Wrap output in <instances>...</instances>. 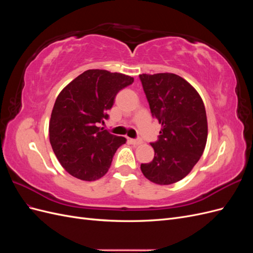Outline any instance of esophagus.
Returning <instances> with one entry per match:
<instances>
[{
	"label": "esophagus",
	"mask_w": 253,
	"mask_h": 253,
	"mask_svg": "<svg viewBox=\"0 0 253 253\" xmlns=\"http://www.w3.org/2000/svg\"><path fill=\"white\" fill-rule=\"evenodd\" d=\"M128 141L131 142L132 144H134V145H138V144H140L141 143V140H139V139H128Z\"/></svg>",
	"instance_id": "34e87169"
}]
</instances>
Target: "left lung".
<instances>
[{
  "label": "left lung",
  "mask_w": 253,
  "mask_h": 253,
  "mask_svg": "<svg viewBox=\"0 0 253 253\" xmlns=\"http://www.w3.org/2000/svg\"><path fill=\"white\" fill-rule=\"evenodd\" d=\"M139 78L152 116L162 125L159 139L151 143L154 158L140 169L150 181L171 185L186 177L203 155L208 137L205 105L197 90L177 75Z\"/></svg>",
  "instance_id": "1"
}]
</instances>
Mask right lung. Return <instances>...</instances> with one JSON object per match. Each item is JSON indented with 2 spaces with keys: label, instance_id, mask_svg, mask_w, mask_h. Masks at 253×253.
Here are the masks:
<instances>
[{
  "label": "right lung",
  "instance_id": "1",
  "mask_svg": "<svg viewBox=\"0 0 253 253\" xmlns=\"http://www.w3.org/2000/svg\"><path fill=\"white\" fill-rule=\"evenodd\" d=\"M134 78L104 70H88L60 91L49 120V141L65 171L93 181L109 171L113 156L125 137L99 127L109 118L118 91Z\"/></svg>",
  "mask_w": 253,
  "mask_h": 253
}]
</instances>
